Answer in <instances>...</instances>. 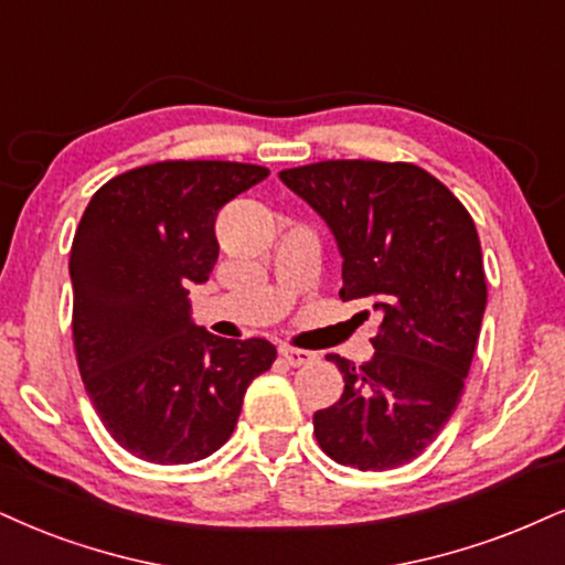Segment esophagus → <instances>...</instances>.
Here are the masks:
<instances>
[{"mask_svg": "<svg viewBox=\"0 0 565 565\" xmlns=\"http://www.w3.org/2000/svg\"><path fill=\"white\" fill-rule=\"evenodd\" d=\"M280 356L285 359V364L290 366H306L317 359V353L303 351V348H294V345H280Z\"/></svg>", "mask_w": 565, "mask_h": 565, "instance_id": "34e87169", "label": "esophagus"}]
</instances>
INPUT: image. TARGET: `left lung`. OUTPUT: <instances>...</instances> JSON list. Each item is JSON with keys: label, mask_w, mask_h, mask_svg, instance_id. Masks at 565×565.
<instances>
[{"label": "left lung", "mask_w": 565, "mask_h": 565, "mask_svg": "<svg viewBox=\"0 0 565 565\" xmlns=\"http://www.w3.org/2000/svg\"><path fill=\"white\" fill-rule=\"evenodd\" d=\"M280 180L330 227L343 256L340 298H366L380 317L372 359L327 356L345 387L315 414L319 448L361 471L408 463L448 424L475 359L487 306L475 220L406 162L330 159Z\"/></svg>", "instance_id": "obj_1"}]
</instances>
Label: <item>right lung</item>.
I'll list each match as a JSON object with an SVG mask.
<instances>
[{
    "label": "right lung",
    "mask_w": 565,
    "mask_h": 565,
    "mask_svg": "<svg viewBox=\"0 0 565 565\" xmlns=\"http://www.w3.org/2000/svg\"><path fill=\"white\" fill-rule=\"evenodd\" d=\"M269 175L243 162H157L104 183L70 250L73 340L109 435L151 463H193L230 440L250 380L277 359L191 319L188 288L220 256V209Z\"/></svg>",
    "instance_id": "right-lung-1"
}]
</instances>
